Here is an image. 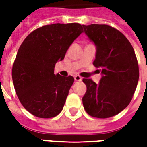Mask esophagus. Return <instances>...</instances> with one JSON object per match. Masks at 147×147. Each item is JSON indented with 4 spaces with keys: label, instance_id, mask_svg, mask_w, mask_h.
<instances>
[{
    "label": "esophagus",
    "instance_id": "34e87169",
    "mask_svg": "<svg viewBox=\"0 0 147 147\" xmlns=\"http://www.w3.org/2000/svg\"><path fill=\"white\" fill-rule=\"evenodd\" d=\"M74 78H75V80H76V81H82V80H83L82 77L80 76H76Z\"/></svg>",
    "mask_w": 147,
    "mask_h": 147
}]
</instances>
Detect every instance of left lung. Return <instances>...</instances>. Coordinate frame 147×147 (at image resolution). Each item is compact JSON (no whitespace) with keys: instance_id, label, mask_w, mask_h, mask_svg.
Segmentation results:
<instances>
[{"instance_id":"left-lung-1","label":"left lung","mask_w":147,"mask_h":147,"mask_svg":"<svg viewBox=\"0 0 147 147\" xmlns=\"http://www.w3.org/2000/svg\"><path fill=\"white\" fill-rule=\"evenodd\" d=\"M96 46L93 64L99 67L98 84L83 79L86 92L83 107L90 116L109 118L123 110L132 99L139 77V65L132 45L120 31L105 24L83 25Z\"/></svg>"}]
</instances>
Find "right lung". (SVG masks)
<instances>
[{"label": "right lung", "instance_id": "obj_1", "mask_svg": "<svg viewBox=\"0 0 147 147\" xmlns=\"http://www.w3.org/2000/svg\"><path fill=\"white\" fill-rule=\"evenodd\" d=\"M82 32L83 26L76 23L45 25L21 44L12 67V81L20 102L34 116L51 118L63 109L74 78L55 75V64L64 59Z\"/></svg>", "mask_w": 147, "mask_h": 147}]
</instances>
